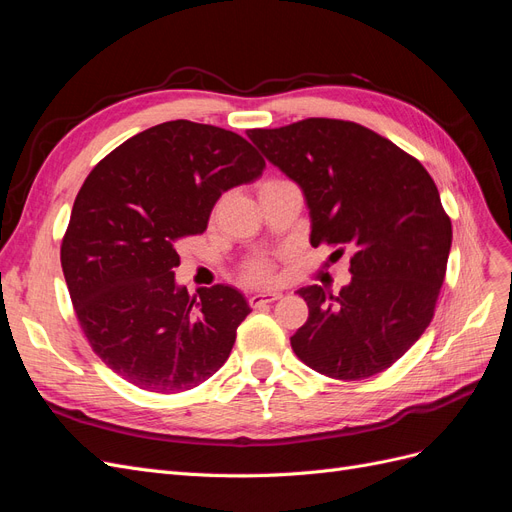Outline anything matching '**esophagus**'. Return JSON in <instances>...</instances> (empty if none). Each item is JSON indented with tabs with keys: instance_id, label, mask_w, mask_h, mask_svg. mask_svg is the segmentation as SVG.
<instances>
[{
	"instance_id": "esophagus-1",
	"label": "esophagus",
	"mask_w": 512,
	"mask_h": 512,
	"mask_svg": "<svg viewBox=\"0 0 512 512\" xmlns=\"http://www.w3.org/2000/svg\"><path fill=\"white\" fill-rule=\"evenodd\" d=\"M277 299H282L280 292H260V294H252V297L247 299V303H250L252 307H262V305L275 303Z\"/></svg>"
}]
</instances>
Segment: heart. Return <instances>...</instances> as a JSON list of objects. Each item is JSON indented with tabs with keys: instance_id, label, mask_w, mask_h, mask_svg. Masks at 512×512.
<instances>
[{
	"instance_id": "obj_1",
	"label": "heart",
	"mask_w": 512,
	"mask_h": 512,
	"mask_svg": "<svg viewBox=\"0 0 512 512\" xmlns=\"http://www.w3.org/2000/svg\"><path fill=\"white\" fill-rule=\"evenodd\" d=\"M273 273H275L273 262L269 258H265V256L254 258V260H250L243 267V277H245L247 282H252V284L271 282L273 280Z\"/></svg>"
}]
</instances>
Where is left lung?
I'll return each instance as SVG.
<instances>
[{
    "label": "left lung",
    "instance_id": "8db88e82",
    "mask_svg": "<svg viewBox=\"0 0 512 512\" xmlns=\"http://www.w3.org/2000/svg\"><path fill=\"white\" fill-rule=\"evenodd\" d=\"M265 158L299 183L314 247L350 250L339 294L305 286L309 316L294 354L335 380L389 369L425 333L446 275L453 228L423 164L354 121L309 117L247 130Z\"/></svg>",
    "mask_w": 512,
    "mask_h": 512
}]
</instances>
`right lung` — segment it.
Instances as JSON below:
<instances>
[{"label": "right lung", "instance_id": "1", "mask_svg": "<svg viewBox=\"0 0 512 512\" xmlns=\"http://www.w3.org/2000/svg\"><path fill=\"white\" fill-rule=\"evenodd\" d=\"M243 136L166 121L100 160L76 194L61 241L70 299L87 342L117 376L151 393H181L218 371L252 312L230 286L175 284L177 243L205 232L218 198L262 175Z\"/></svg>", "mask_w": 512, "mask_h": 512}]
</instances>
